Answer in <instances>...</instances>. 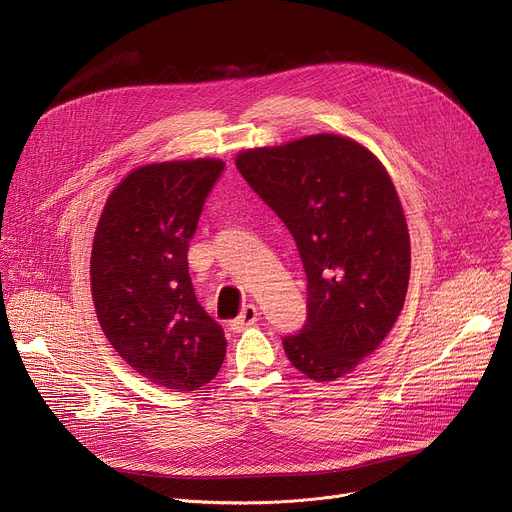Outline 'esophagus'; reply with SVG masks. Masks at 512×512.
<instances>
[{
  "label": "esophagus",
  "instance_id": "obj_1",
  "mask_svg": "<svg viewBox=\"0 0 512 512\" xmlns=\"http://www.w3.org/2000/svg\"><path fill=\"white\" fill-rule=\"evenodd\" d=\"M257 319H259L257 306H255V304H247L245 309H243V313H241V317H236V319L230 323V329H232L234 333H241V331L253 327V325L257 323Z\"/></svg>",
  "mask_w": 512,
  "mask_h": 512
}]
</instances>
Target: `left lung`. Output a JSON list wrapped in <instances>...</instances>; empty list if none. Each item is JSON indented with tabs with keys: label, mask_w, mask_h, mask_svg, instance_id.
<instances>
[{
	"label": "left lung",
	"mask_w": 512,
	"mask_h": 512,
	"mask_svg": "<svg viewBox=\"0 0 512 512\" xmlns=\"http://www.w3.org/2000/svg\"><path fill=\"white\" fill-rule=\"evenodd\" d=\"M236 168L292 232L309 319L284 337L304 377L350 374L393 329L410 284V232L383 162L337 133L236 154Z\"/></svg>",
	"instance_id": "1"
}]
</instances>
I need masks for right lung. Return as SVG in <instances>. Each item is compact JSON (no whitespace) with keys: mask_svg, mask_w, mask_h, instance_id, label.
<instances>
[{"mask_svg":"<svg viewBox=\"0 0 512 512\" xmlns=\"http://www.w3.org/2000/svg\"><path fill=\"white\" fill-rule=\"evenodd\" d=\"M218 158L133 168L111 191L96 224L90 290L102 333L152 385L197 391L226 356L222 327L201 309L187 251Z\"/></svg>","mask_w":512,"mask_h":512,"instance_id":"obj_1","label":"right lung"}]
</instances>
